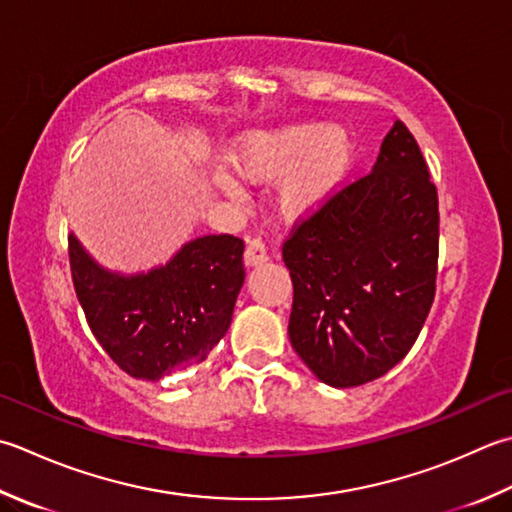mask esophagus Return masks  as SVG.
<instances>
[{
	"label": "esophagus",
	"instance_id": "1",
	"mask_svg": "<svg viewBox=\"0 0 512 512\" xmlns=\"http://www.w3.org/2000/svg\"><path fill=\"white\" fill-rule=\"evenodd\" d=\"M244 262H246V266H262V264L268 262V253H266V246H264L262 239H259V237L248 239Z\"/></svg>",
	"mask_w": 512,
	"mask_h": 512
}]
</instances>
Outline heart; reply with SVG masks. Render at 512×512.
Here are the masks:
<instances>
[{
  "mask_svg": "<svg viewBox=\"0 0 512 512\" xmlns=\"http://www.w3.org/2000/svg\"><path fill=\"white\" fill-rule=\"evenodd\" d=\"M355 144L344 126L295 122L255 130L235 146L239 177L253 184L279 179L275 202L286 219H306L333 199L350 175ZM217 188L239 197L242 188L228 175L215 177Z\"/></svg>",
  "mask_w": 512,
  "mask_h": 512,
  "instance_id": "1",
  "label": "heart"
}]
</instances>
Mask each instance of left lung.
Returning <instances> with one entry per match:
<instances>
[{
	"label": "left lung",
	"instance_id": "obj_1",
	"mask_svg": "<svg viewBox=\"0 0 512 512\" xmlns=\"http://www.w3.org/2000/svg\"><path fill=\"white\" fill-rule=\"evenodd\" d=\"M437 253V188L397 119L373 170L282 248L293 279L288 337L319 382L362 386L402 362L433 306Z\"/></svg>",
	"mask_w": 512,
	"mask_h": 512
}]
</instances>
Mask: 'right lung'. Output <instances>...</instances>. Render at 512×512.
I'll return each mask as SVG.
<instances>
[{
  "mask_svg": "<svg viewBox=\"0 0 512 512\" xmlns=\"http://www.w3.org/2000/svg\"><path fill=\"white\" fill-rule=\"evenodd\" d=\"M70 273L88 326L113 362L135 379L159 382L175 368L202 364L233 322L244 286V242L204 235L166 264L124 275L68 237Z\"/></svg>",
  "mask_w": 512,
  "mask_h": 512,
  "instance_id": "obj_1",
  "label": "right lung"
}]
</instances>
